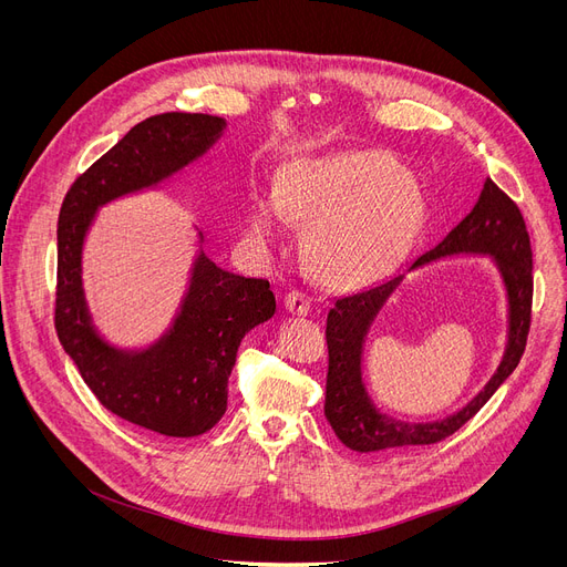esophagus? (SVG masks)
Returning a JSON list of instances; mask_svg holds the SVG:
<instances>
[{"label": "esophagus", "mask_w": 567, "mask_h": 567, "mask_svg": "<svg viewBox=\"0 0 567 567\" xmlns=\"http://www.w3.org/2000/svg\"><path fill=\"white\" fill-rule=\"evenodd\" d=\"M285 308L291 312V315H308L312 310V299L306 293V291H299V289H291L287 296H285Z\"/></svg>", "instance_id": "esophagus-1"}]
</instances>
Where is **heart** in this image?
<instances>
[{"label":"heart","mask_w":567,"mask_h":567,"mask_svg":"<svg viewBox=\"0 0 567 567\" xmlns=\"http://www.w3.org/2000/svg\"><path fill=\"white\" fill-rule=\"evenodd\" d=\"M282 208L310 220L306 252L326 276L377 274L406 246L419 218V195L404 169L381 154H340L291 165L280 197H257L250 231L261 244L280 234Z\"/></svg>","instance_id":"1"}]
</instances>
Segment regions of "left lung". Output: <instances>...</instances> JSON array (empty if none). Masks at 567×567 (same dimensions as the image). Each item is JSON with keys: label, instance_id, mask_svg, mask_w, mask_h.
<instances>
[{"label": "left lung", "instance_id": "8db88e82", "mask_svg": "<svg viewBox=\"0 0 567 567\" xmlns=\"http://www.w3.org/2000/svg\"><path fill=\"white\" fill-rule=\"evenodd\" d=\"M455 256H483L494 266L506 293V344L495 374L464 408L436 422H402L373 402L362 355L369 326L406 272ZM530 244L517 204L492 178L471 214L441 241L395 274L365 289L340 296L326 317L329 377H326L323 413L338 439L355 453H379L406 445H427L457 432L498 391L517 368L528 336L533 264Z\"/></svg>", "mask_w": 567, "mask_h": 567}]
</instances>
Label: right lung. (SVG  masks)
<instances>
[{"label":"right lung","mask_w":567,"mask_h":567,"mask_svg":"<svg viewBox=\"0 0 567 567\" xmlns=\"http://www.w3.org/2000/svg\"><path fill=\"white\" fill-rule=\"evenodd\" d=\"M225 131V118L212 114L144 118L71 186L56 227L59 342L105 409L174 439L199 436L225 415L241 340L276 315L271 285L220 268L193 225L195 255L167 326L144 347H122L101 333L89 306L84 248L101 208L163 190L212 154Z\"/></svg>","instance_id":"add662e5"}]
</instances>
